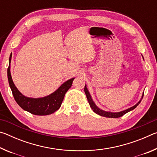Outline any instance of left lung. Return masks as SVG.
Wrapping results in <instances>:
<instances>
[{
	"label": "left lung",
	"mask_w": 157,
	"mask_h": 157,
	"mask_svg": "<svg viewBox=\"0 0 157 157\" xmlns=\"http://www.w3.org/2000/svg\"><path fill=\"white\" fill-rule=\"evenodd\" d=\"M84 92H85V94H86V95L87 100H88V102H89V105H90V107H91V108L92 109L93 111H94L95 113H97V114H98V115H100L101 116L107 117V118H119V117L123 116V115H124V114L127 113V112H129V111L134 109L139 105L140 101H141V100L143 99V95H144V93H143L141 99L140 100L139 102H138L136 105H135L134 106H133V107L127 109H126V110H124L123 111H120V112H115V113H114V112H110V111H103L102 109H100V108H98L97 106L95 105V104L94 102V100H92L91 96L89 94L88 89H87V88H86V85H85V86H84Z\"/></svg>",
	"instance_id": "8db88e82"
}]
</instances>
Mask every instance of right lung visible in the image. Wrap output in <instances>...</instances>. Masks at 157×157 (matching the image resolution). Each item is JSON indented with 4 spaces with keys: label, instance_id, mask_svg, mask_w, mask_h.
<instances>
[{
    "label": "right lung",
    "instance_id": "right-lung-1",
    "mask_svg": "<svg viewBox=\"0 0 157 157\" xmlns=\"http://www.w3.org/2000/svg\"><path fill=\"white\" fill-rule=\"evenodd\" d=\"M12 53L9 59V66L7 68V78L10 88L12 91L16 102L23 110L27 111L34 115L46 116L54 113L59 109L62 105L66 93L72 86L73 81L75 78H71L65 82L58 88L48 96L39 98H28L23 95L18 91L13 82L11 73H10V62Z\"/></svg>",
    "mask_w": 157,
    "mask_h": 157
}]
</instances>
